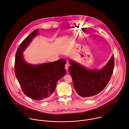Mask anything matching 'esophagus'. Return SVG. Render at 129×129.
Masks as SVG:
<instances>
[{
  "instance_id": "1",
  "label": "esophagus",
  "mask_w": 129,
  "mask_h": 129,
  "mask_svg": "<svg viewBox=\"0 0 129 129\" xmlns=\"http://www.w3.org/2000/svg\"><path fill=\"white\" fill-rule=\"evenodd\" d=\"M65 69H66V71L68 70V64H65Z\"/></svg>"
}]
</instances>
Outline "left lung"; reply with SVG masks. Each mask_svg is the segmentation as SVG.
<instances>
[{
	"label": "left lung",
	"instance_id": "left-lung-1",
	"mask_svg": "<svg viewBox=\"0 0 129 129\" xmlns=\"http://www.w3.org/2000/svg\"><path fill=\"white\" fill-rule=\"evenodd\" d=\"M69 72L72 77L77 93L83 98L93 96L102 91L108 84L114 67L112 57L101 69H87L83 66L72 60Z\"/></svg>",
	"mask_w": 129,
	"mask_h": 129
}]
</instances>
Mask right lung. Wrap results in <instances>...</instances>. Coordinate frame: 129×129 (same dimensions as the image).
Here are the masks:
<instances>
[{
    "mask_svg": "<svg viewBox=\"0 0 129 129\" xmlns=\"http://www.w3.org/2000/svg\"><path fill=\"white\" fill-rule=\"evenodd\" d=\"M38 31V29L33 31L18 47L15 56V73L26 96L35 100L46 101L51 96L59 80L66 74V60L61 59L36 65L24 61L22 52Z\"/></svg>",
    "mask_w": 129,
    "mask_h": 129,
    "instance_id": "add662e5",
    "label": "right lung"
}]
</instances>
